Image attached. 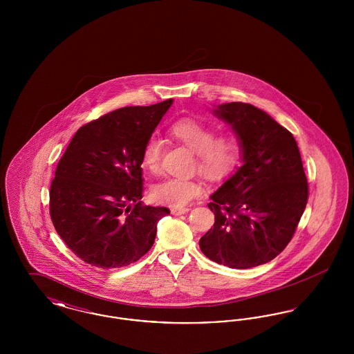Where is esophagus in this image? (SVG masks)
Listing matches in <instances>:
<instances>
[{"instance_id":"esophagus-1","label":"esophagus","mask_w":354,"mask_h":354,"mask_svg":"<svg viewBox=\"0 0 354 354\" xmlns=\"http://www.w3.org/2000/svg\"><path fill=\"white\" fill-rule=\"evenodd\" d=\"M188 211H189L188 207H171V214L175 215V216H179V215L185 214V212H188Z\"/></svg>"}]
</instances>
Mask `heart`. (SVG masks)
Wrapping results in <instances>:
<instances>
[{
	"label": "heart",
	"mask_w": 354,
	"mask_h": 354,
	"mask_svg": "<svg viewBox=\"0 0 354 354\" xmlns=\"http://www.w3.org/2000/svg\"><path fill=\"white\" fill-rule=\"evenodd\" d=\"M169 135L188 150L196 153V167L203 176L219 182L231 176L243 162L244 143L236 134L218 136L215 129L196 119H180L171 124ZM163 142L151 136L142 151V166L151 174H158L162 165ZM203 185L194 179L167 178L152 187V199L171 207H185L201 196Z\"/></svg>",
	"instance_id": "obj_1"
}]
</instances>
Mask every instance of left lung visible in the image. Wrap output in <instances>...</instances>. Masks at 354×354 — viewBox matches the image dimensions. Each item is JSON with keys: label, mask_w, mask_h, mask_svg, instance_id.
Segmentation results:
<instances>
[{"label": "left lung", "mask_w": 354, "mask_h": 354, "mask_svg": "<svg viewBox=\"0 0 354 354\" xmlns=\"http://www.w3.org/2000/svg\"><path fill=\"white\" fill-rule=\"evenodd\" d=\"M214 113L245 149L243 166L211 195L215 224L199 245L212 261L247 270L284 251L303 216L308 182L293 135L266 111L231 102Z\"/></svg>", "instance_id": "8db88e82"}]
</instances>
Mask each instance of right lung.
<instances>
[{
  "label": "right lung",
  "instance_id": "add662e5",
  "mask_svg": "<svg viewBox=\"0 0 354 354\" xmlns=\"http://www.w3.org/2000/svg\"><path fill=\"white\" fill-rule=\"evenodd\" d=\"M172 100L122 107L82 126L50 185L55 231L84 263L126 267L150 251L166 207L142 203V151Z\"/></svg>",
  "mask_w": 354,
  "mask_h": 354
}]
</instances>
